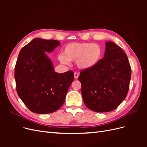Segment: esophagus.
I'll return each mask as SVG.
<instances>
[{
    "label": "esophagus",
    "mask_w": 147,
    "mask_h": 147,
    "mask_svg": "<svg viewBox=\"0 0 147 147\" xmlns=\"http://www.w3.org/2000/svg\"><path fill=\"white\" fill-rule=\"evenodd\" d=\"M78 76H79L78 74H77V73H76V72L74 73V77H75V79H77V78H78Z\"/></svg>",
    "instance_id": "esophagus-1"
}]
</instances>
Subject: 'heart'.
Returning <instances> with one entry per match:
<instances>
[{
    "mask_svg": "<svg viewBox=\"0 0 147 147\" xmlns=\"http://www.w3.org/2000/svg\"><path fill=\"white\" fill-rule=\"evenodd\" d=\"M103 56V48L97 43L73 42L63 49V55L58 56L62 64H68L69 61L75 60L79 69L88 70L95 67Z\"/></svg>",
    "mask_w": 147,
    "mask_h": 147,
    "instance_id": "1",
    "label": "heart"
}]
</instances>
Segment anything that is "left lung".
<instances>
[{
  "mask_svg": "<svg viewBox=\"0 0 147 147\" xmlns=\"http://www.w3.org/2000/svg\"><path fill=\"white\" fill-rule=\"evenodd\" d=\"M104 57L95 67L80 72L84 104L96 112L116 109L127 94L131 69L127 56L112 42L105 43Z\"/></svg>",
  "mask_w": 147,
  "mask_h": 147,
  "instance_id": "obj_1",
  "label": "left lung"
}]
</instances>
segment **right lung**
Instances as JSON below:
<instances>
[{"mask_svg":"<svg viewBox=\"0 0 147 147\" xmlns=\"http://www.w3.org/2000/svg\"><path fill=\"white\" fill-rule=\"evenodd\" d=\"M60 42L35 38L21 49L15 70L18 95L34 113H50L63 105L74 80L72 70L63 74L54 71L45 52H51Z\"/></svg>","mask_w":147,"mask_h":147,"instance_id":"right-lung-1","label":"right lung"}]
</instances>
